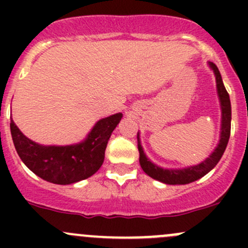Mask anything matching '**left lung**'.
<instances>
[{
	"label": "left lung",
	"instance_id": "8db88e82",
	"mask_svg": "<svg viewBox=\"0 0 248 248\" xmlns=\"http://www.w3.org/2000/svg\"><path fill=\"white\" fill-rule=\"evenodd\" d=\"M210 67L214 71L215 77H216L217 82V93H218L219 102H221L222 108V128H221V139H219L218 145L215 149V151L205 159L202 163L197 164V166L188 167V168L184 169H163L161 167L156 166L152 163L146 155L144 154L141 144H140L139 133H138V150H139V162L140 167L142 170L146 172L149 176L152 179L158 180V181L163 182L167 185H186L189 182H193L196 180L201 179V177L206 175L207 172L216 167L221 159L222 155H223L224 150H226L227 144H228L229 137H231V121H232V107H231V99H229V93L227 92L226 87H224L223 81H222L221 73H219L218 68L215 63L210 62Z\"/></svg>",
	"mask_w": 248,
	"mask_h": 248
}]
</instances>
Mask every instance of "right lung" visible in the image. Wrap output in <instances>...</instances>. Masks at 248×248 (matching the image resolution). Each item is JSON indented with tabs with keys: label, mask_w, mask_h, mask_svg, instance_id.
Instances as JSON below:
<instances>
[{
	"label": "right lung",
	"mask_w": 248,
	"mask_h": 248,
	"mask_svg": "<svg viewBox=\"0 0 248 248\" xmlns=\"http://www.w3.org/2000/svg\"><path fill=\"white\" fill-rule=\"evenodd\" d=\"M122 114L111 115L94 124L84 141L67 146H43L24 136L11 120L14 146L25 166L47 182L71 185L92 176L103 164L104 152Z\"/></svg>",
	"instance_id": "obj_1"
}]
</instances>
